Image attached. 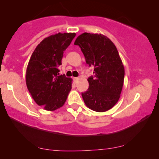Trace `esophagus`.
<instances>
[{"label":"esophagus","instance_id":"1","mask_svg":"<svg viewBox=\"0 0 159 159\" xmlns=\"http://www.w3.org/2000/svg\"><path fill=\"white\" fill-rule=\"evenodd\" d=\"M73 80L75 82H77L78 80H79V78L78 77H73Z\"/></svg>","mask_w":159,"mask_h":159}]
</instances>
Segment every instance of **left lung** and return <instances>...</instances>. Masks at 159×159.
Returning <instances> with one entry per match:
<instances>
[{
  "label": "left lung",
  "mask_w": 159,
  "mask_h": 159,
  "mask_svg": "<svg viewBox=\"0 0 159 159\" xmlns=\"http://www.w3.org/2000/svg\"><path fill=\"white\" fill-rule=\"evenodd\" d=\"M94 76L88 78L89 88L82 93L84 103L91 110L104 112L118 102L122 90L125 68L116 46L101 34L84 32L76 39Z\"/></svg>",
  "instance_id": "obj_1"
}]
</instances>
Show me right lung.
<instances>
[{
	"label": "right lung",
	"instance_id": "add662e5",
	"mask_svg": "<svg viewBox=\"0 0 159 159\" xmlns=\"http://www.w3.org/2000/svg\"><path fill=\"white\" fill-rule=\"evenodd\" d=\"M75 33H58L45 38L32 53L26 71V84L32 98L45 110L64 106L71 89L72 80L59 75L64 51Z\"/></svg>",
	"mask_w": 159,
	"mask_h": 159
}]
</instances>
